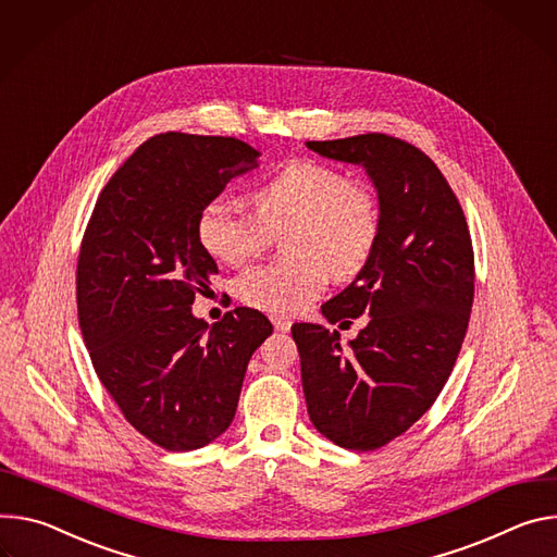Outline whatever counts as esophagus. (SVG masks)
Segmentation results:
<instances>
[{"instance_id":"esophagus-1","label":"esophagus","mask_w":557,"mask_h":557,"mask_svg":"<svg viewBox=\"0 0 557 557\" xmlns=\"http://www.w3.org/2000/svg\"><path fill=\"white\" fill-rule=\"evenodd\" d=\"M272 325L276 332H289L292 330V321L285 317H272Z\"/></svg>"}]
</instances>
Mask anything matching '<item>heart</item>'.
I'll return each mask as SVG.
<instances>
[{
  "mask_svg": "<svg viewBox=\"0 0 557 557\" xmlns=\"http://www.w3.org/2000/svg\"><path fill=\"white\" fill-rule=\"evenodd\" d=\"M255 216L227 197L203 206L197 238L227 265L257 257L272 234H285L287 263L243 272L236 296L270 314H294L317 300L330 281L354 278L372 259L381 232V208L367 183L347 178L330 163L302 159L278 170L250 195Z\"/></svg>",
  "mask_w": 557,
  "mask_h": 557,
  "instance_id": "b5f03b06",
  "label": "heart"
}]
</instances>
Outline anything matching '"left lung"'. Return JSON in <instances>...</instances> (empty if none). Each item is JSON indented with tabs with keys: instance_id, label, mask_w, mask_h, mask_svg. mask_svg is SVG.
<instances>
[{
	"instance_id": "obj_1",
	"label": "left lung",
	"mask_w": 557,
	"mask_h": 557,
	"mask_svg": "<svg viewBox=\"0 0 557 557\" xmlns=\"http://www.w3.org/2000/svg\"><path fill=\"white\" fill-rule=\"evenodd\" d=\"M321 157L362 165L381 232L372 259L321 310L330 323L364 319L341 334L296 323L300 379L312 424L338 447L374 451L436 403L462 347L473 302V247L451 185L422 150L381 135L307 141Z\"/></svg>"
}]
</instances>
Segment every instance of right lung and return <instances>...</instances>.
Wrapping results in <instances>:
<instances>
[{"mask_svg": "<svg viewBox=\"0 0 557 557\" xmlns=\"http://www.w3.org/2000/svg\"><path fill=\"white\" fill-rule=\"evenodd\" d=\"M234 137H150L101 190L77 263V312L101 385L141 436L193 451L230 426L247 362L272 323L236 307L212 327L193 317L219 272L197 219L259 168Z\"/></svg>", "mask_w": 557, "mask_h": 557, "instance_id": "right-lung-1", "label": "right lung"}]
</instances>
